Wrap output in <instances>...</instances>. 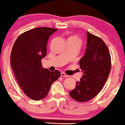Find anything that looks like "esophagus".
<instances>
[{"label": "esophagus", "instance_id": "esophagus-1", "mask_svg": "<svg viewBox=\"0 0 125 125\" xmlns=\"http://www.w3.org/2000/svg\"><path fill=\"white\" fill-rule=\"evenodd\" d=\"M61 76L62 77H67L69 76L68 75H67V74H66V73H63V72H61Z\"/></svg>", "mask_w": 125, "mask_h": 125}]
</instances>
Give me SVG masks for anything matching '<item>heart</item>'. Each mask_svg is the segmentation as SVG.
<instances>
[{
	"mask_svg": "<svg viewBox=\"0 0 125 125\" xmlns=\"http://www.w3.org/2000/svg\"><path fill=\"white\" fill-rule=\"evenodd\" d=\"M68 40H72V41H76V42L78 43L79 44L81 43V40H80L78 37H77L76 36H71L68 39Z\"/></svg>",
	"mask_w": 125,
	"mask_h": 125,
	"instance_id": "obj_1",
	"label": "heart"
}]
</instances>
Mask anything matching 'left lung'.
Listing matches in <instances>:
<instances>
[{"mask_svg":"<svg viewBox=\"0 0 125 125\" xmlns=\"http://www.w3.org/2000/svg\"><path fill=\"white\" fill-rule=\"evenodd\" d=\"M86 34L85 53L79 61L83 75L69 93L71 97L79 102L92 99L101 91L111 69V58L106 44L99 37L88 31Z\"/></svg>","mask_w":125,"mask_h":125,"instance_id":"8db88e82","label":"left lung"}]
</instances>
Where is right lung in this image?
Returning a JSON list of instances; mask_svg holds the SVG:
<instances>
[{
  "mask_svg": "<svg viewBox=\"0 0 125 125\" xmlns=\"http://www.w3.org/2000/svg\"><path fill=\"white\" fill-rule=\"evenodd\" d=\"M58 29L41 27L21 33L16 40L10 63L19 84L27 96L34 100L48 95L52 84L61 76L58 70L42 68L41 60L46 56L50 36Z\"/></svg>",
  "mask_w": 125,
  "mask_h": 125,
  "instance_id": "obj_1",
  "label": "right lung"
}]
</instances>
